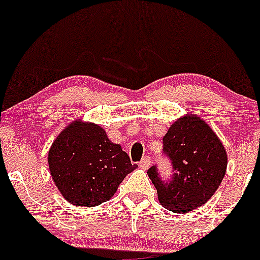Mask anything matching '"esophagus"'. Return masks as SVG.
I'll list each match as a JSON object with an SVG mask.
<instances>
[{
    "label": "esophagus",
    "instance_id": "esophagus-1",
    "mask_svg": "<svg viewBox=\"0 0 260 260\" xmlns=\"http://www.w3.org/2000/svg\"><path fill=\"white\" fill-rule=\"evenodd\" d=\"M150 162H152V160H150L149 156L145 155V156H143V158H142V160L139 161V165H141L143 169H148V168L150 167Z\"/></svg>",
    "mask_w": 260,
    "mask_h": 260
}]
</instances>
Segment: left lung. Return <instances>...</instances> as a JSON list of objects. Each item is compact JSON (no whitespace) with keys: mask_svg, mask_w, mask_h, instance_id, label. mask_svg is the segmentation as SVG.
Returning a JSON list of instances; mask_svg holds the SVG:
<instances>
[{"mask_svg":"<svg viewBox=\"0 0 260 260\" xmlns=\"http://www.w3.org/2000/svg\"><path fill=\"white\" fill-rule=\"evenodd\" d=\"M162 153L170 160L172 178H162L156 165L148 169V175L159 202L173 212L185 213L202 206L226 174L224 147L199 117L178 119L162 138Z\"/></svg>","mask_w":260,"mask_h":260,"instance_id":"obj_1","label":"left lung"}]
</instances>
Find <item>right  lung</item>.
Instances as JSON below:
<instances>
[{
    "instance_id": "obj_1",
    "label": "right lung",
    "mask_w": 260,
    "mask_h": 260,
    "mask_svg": "<svg viewBox=\"0 0 260 260\" xmlns=\"http://www.w3.org/2000/svg\"><path fill=\"white\" fill-rule=\"evenodd\" d=\"M49 170L61 195L76 206H99L137 168L100 125L75 121L54 141Z\"/></svg>"
}]
</instances>
